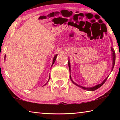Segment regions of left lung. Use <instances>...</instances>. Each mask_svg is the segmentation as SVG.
<instances>
[{"mask_svg":"<svg viewBox=\"0 0 120 120\" xmlns=\"http://www.w3.org/2000/svg\"><path fill=\"white\" fill-rule=\"evenodd\" d=\"M111 42H112V40H111ZM111 51H112V69H111V72H112V71L113 69V68H114V67L115 61V51H114V49L113 48V47H111ZM68 66H69V68L70 74L71 67H70L69 58V60H68ZM109 75L106 77V78L101 83V84H98V85H96V86H93V87H83V86H80V85H79L78 84H76V82H75L74 81L72 80V78H71V75H70V79H71V82H72L73 84H75V85H76L77 86H78L79 87H80V88H82L83 89H85V90H88V91H94V90H96V89L99 88V87L102 86V85L104 84V82H106V80H107V79L109 77Z\"/></svg>","mask_w":120,"mask_h":120,"instance_id":"1","label":"left lung"}]
</instances>
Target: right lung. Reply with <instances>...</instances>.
<instances>
[{"mask_svg":"<svg viewBox=\"0 0 120 120\" xmlns=\"http://www.w3.org/2000/svg\"><path fill=\"white\" fill-rule=\"evenodd\" d=\"M58 56V54H56V55L54 56L53 59V61H52V65H51V67L53 66V64H54V63L55 62V61H56V56ZM5 58H6V55H5ZM49 79H50V77H49V80H48V82H46V84L44 85V86H45V85H46V84H47V83L48 82H49Z\"/></svg>","mask_w":120,"mask_h":120,"instance_id":"obj_1","label":"right lung"}]
</instances>
